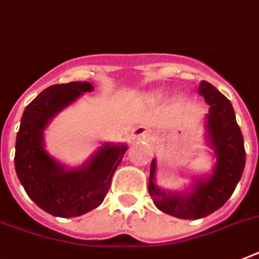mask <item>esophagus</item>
I'll use <instances>...</instances> for the list:
<instances>
[{
  "label": "esophagus",
  "instance_id": "esophagus-1",
  "mask_svg": "<svg viewBox=\"0 0 259 259\" xmlns=\"http://www.w3.org/2000/svg\"><path fill=\"white\" fill-rule=\"evenodd\" d=\"M149 136V132L146 129L145 126H138L136 129L133 130V137L134 138H140V137H148Z\"/></svg>",
  "mask_w": 259,
  "mask_h": 259
}]
</instances>
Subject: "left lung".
I'll list each match as a JSON object with an SVG mask.
<instances>
[{"instance_id":"left-lung-1","label":"left lung","mask_w":259,"mask_h":259,"mask_svg":"<svg viewBox=\"0 0 259 259\" xmlns=\"http://www.w3.org/2000/svg\"><path fill=\"white\" fill-rule=\"evenodd\" d=\"M199 94L209 105L205 125L217 156L212 176L196 180L191 192L166 193L154 184L156 161L150 164L148 191L153 203L162 212L181 219H200L221 208L241 180L246 162L243 136L231 102L205 80L200 83Z\"/></svg>"}]
</instances>
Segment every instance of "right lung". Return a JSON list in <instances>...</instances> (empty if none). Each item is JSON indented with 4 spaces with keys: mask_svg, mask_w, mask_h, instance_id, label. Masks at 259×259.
<instances>
[{
    "mask_svg": "<svg viewBox=\"0 0 259 259\" xmlns=\"http://www.w3.org/2000/svg\"><path fill=\"white\" fill-rule=\"evenodd\" d=\"M93 90L89 82L54 84L38 94L22 114L16 140V172L28 196L54 217H80L97 208L127 150L126 145L107 144L82 168L68 170L44 149L42 130L47 123L83 93Z\"/></svg>",
    "mask_w": 259,
    "mask_h": 259,
    "instance_id": "1",
    "label": "right lung"
}]
</instances>
